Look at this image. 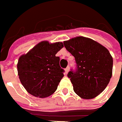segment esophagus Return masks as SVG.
<instances>
[{
  "label": "esophagus",
  "mask_w": 122,
  "mask_h": 122,
  "mask_svg": "<svg viewBox=\"0 0 122 122\" xmlns=\"http://www.w3.org/2000/svg\"><path fill=\"white\" fill-rule=\"evenodd\" d=\"M69 71H70V68H69V66H68L66 68H65V73H66V74H67V73L69 72Z\"/></svg>",
  "instance_id": "34e87169"
}]
</instances>
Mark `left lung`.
<instances>
[{"label":"left lung","instance_id":"obj_1","mask_svg":"<svg viewBox=\"0 0 122 122\" xmlns=\"http://www.w3.org/2000/svg\"><path fill=\"white\" fill-rule=\"evenodd\" d=\"M64 45L77 63L76 71L68 73L74 92L83 99H92L98 96L112 77L113 58L109 50L84 36L65 41Z\"/></svg>","mask_w":122,"mask_h":122}]
</instances>
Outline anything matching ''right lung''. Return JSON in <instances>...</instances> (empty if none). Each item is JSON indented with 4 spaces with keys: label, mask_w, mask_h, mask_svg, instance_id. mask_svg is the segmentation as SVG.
Wrapping results in <instances>:
<instances>
[{
    "label": "right lung",
    "mask_w": 122,
    "mask_h": 122,
    "mask_svg": "<svg viewBox=\"0 0 122 122\" xmlns=\"http://www.w3.org/2000/svg\"><path fill=\"white\" fill-rule=\"evenodd\" d=\"M64 47L62 42L39 43L19 58L17 73L22 86L29 94L39 98L53 94L64 77L60 58L56 54Z\"/></svg>",
    "instance_id": "right-lung-1"
}]
</instances>
